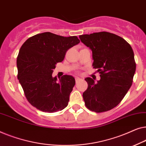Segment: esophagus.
Wrapping results in <instances>:
<instances>
[{"label":"esophagus","mask_w":146,"mask_h":146,"mask_svg":"<svg viewBox=\"0 0 146 146\" xmlns=\"http://www.w3.org/2000/svg\"><path fill=\"white\" fill-rule=\"evenodd\" d=\"M81 79H80V78H79V77H75L76 83H78V82H79V81H81Z\"/></svg>","instance_id":"esophagus-1"}]
</instances>
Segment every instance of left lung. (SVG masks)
I'll use <instances>...</instances> for the list:
<instances>
[{
	"label": "left lung",
	"mask_w": 146,
	"mask_h": 146,
	"mask_svg": "<svg viewBox=\"0 0 146 146\" xmlns=\"http://www.w3.org/2000/svg\"><path fill=\"white\" fill-rule=\"evenodd\" d=\"M79 38L92 50L93 67L100 77L97 83L91 77L85 79V106L97 113L108 111L122 101L132 86L136 67L134 52L124 39L112 33L84 34Z\"/></svg>",
	"instance_id": "obj_1"
}]
</instances>
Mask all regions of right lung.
Segmentation results:
<instances>
[{"instance_id": "obj_1", "label": "right lung", "mask_w": 146, "mask_h": 146, "mask_svg": "<svg viewBox=\"0 0 146 146\" xmlns=\"http://www.w3.org/2000/svg\"><path fill=\"white\" fill-rule=\"evenodd\" d=\"M79 42L77 36L44 32L30 37L20 48L16 61L18 79L28 101L37 109L52 113L68 105L75 80L65 75L57 81L52 73L67 51Z\"/></svg>"}]
</instances>
